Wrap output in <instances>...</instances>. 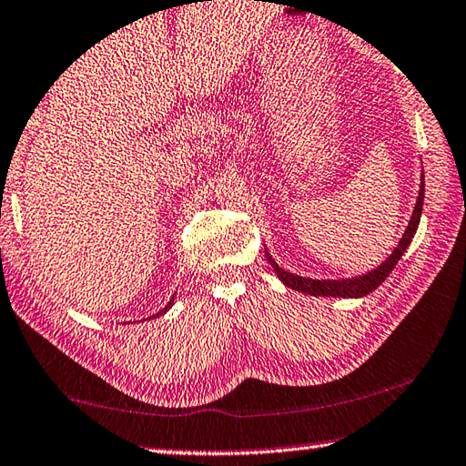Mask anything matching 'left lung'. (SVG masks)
Segmentation results:
<instances>
[{
	"label": "left lung",
	"mask_w": 466,
	"mask_h": 466,
	"mask_svg": "<svg viewBox=\"0 0 466 466\" xmlns=\"http://www.w3.org/2000/svg\"><path fill=\"white\" fill-rule=\"evenodd\" d=\"M422 199H424V180H422V185H420V191H418V201H416V206H414L412 218H410V225L406 228V233H403L401 241L393 249V254H390L389 258L384 260L380 267H376L374 271H370L368 275H361V278L340 279V281L339 279H307V278H299V275H292V273L283 271V268L267 252L268 265L273 267V271L278 273V278L283 283H286L288 288L296 289V292H305V294H311V296H342V299H360V296H366L370 292H374V289L379 288L380 283L389 278L390 271H393L397 262H400L403 252H406V248L410 246V241H412L416 228H418V222H420Z\"/></svg>",
	"instance_id": "obj_1"
}]
</instances>
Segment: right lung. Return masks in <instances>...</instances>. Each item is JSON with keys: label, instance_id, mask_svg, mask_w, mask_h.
Here are the masks:
<instances>
[{"label": "right lung", "instance_id": "add662e5", "mask_svg": "<svg viewBox=\"0 0 466 466\" xmlns=\"http://www.w3.org/2000/svg\"><path fill=\"white\" fill-rule=\"evenodd\" d=\"M172 305H174V299H172V300H170V302H167V305H166V309H164V311H159V313H157V315H153V317H159V315H164V313H166V311H167V309H170V307H172Z\"/></svg>", "mask_w": 466, "mask_h": 466}]
</instances>
